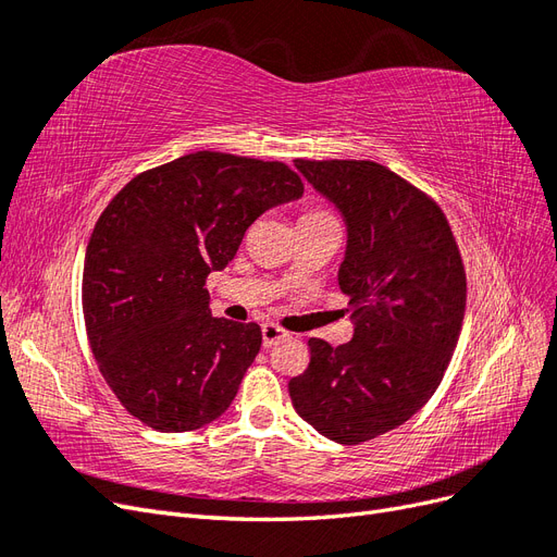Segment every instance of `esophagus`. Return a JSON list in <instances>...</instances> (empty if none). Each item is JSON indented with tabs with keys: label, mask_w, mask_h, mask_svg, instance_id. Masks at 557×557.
I'll return each mask as SVG.
<instances>
[{
	"label": "esophagus",
	"mask_w": 557,
	"mask_h": 557,
	"mask_svg": "<svg viewBox=\"0 0 557 557\" xmlns=\"http://www.w3.org/2000/svg\"><path fill=\"white\" fill-rule=\"evenodd\" d=\"M285 336H288V332H285V330H281L278 325H272V323H267V325H262V344H264V348H269V346H274L276 342L285 339Z\"/></svg>",
	"instance_id": "34e87169"
}]
</instances>
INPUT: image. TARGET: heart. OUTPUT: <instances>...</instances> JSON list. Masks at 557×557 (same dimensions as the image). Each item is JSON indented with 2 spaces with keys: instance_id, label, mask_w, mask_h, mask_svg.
I'll list each match as a JSON object with an SVG mask.
<instances>
[{
  "instance_id": "obj_1",
  "label": "heart",
  "mask_w": 557,
  "mask_h": 557,
  "mask_svg": "<svg viewBox=\"0 0 557 557\" xmlns=\"http://www.w3.org/2000/svg\"><path fill=\"white\" fill-rule=\"evenodd\" d=\"M325 218H332V215H327L325 211H307L299 221H325Z\"/></svg>"
}]
</instances>
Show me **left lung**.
I'll return each mask as SVG.
<instances>
[{"label":"left lung","mask_w":557,"mask_h":557,"mask_svg":"<svg viewBox=\"0 0 557 557\" xmlns=\"http://www.w3.org/2000/svg\"><path fill=\"white\" fill-rule=\"evenodd\" d=\"M342 213L339 288L352 339H311V362L290 379L295 411L336 444L391 432L425 407L458 344L467 278L458 244L434 201L369 160H295Z\"/></svg>","instance_id":"1"}]
</instances>
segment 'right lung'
<instances>
[{
  "label": "right lung",
  "mask_w": 557,
  "mask_h": 557,
  "mask_svg": "<svg viewBox=\"0 0 557 557\" xmlns=\"http://www.w3.org/2000/svg\"><path fill=\"white\" fill-rule=\"evenodd\" d=\"M301 193L283 162L199 150L111 199L86 248L83 318L99 372L134 418L190 432L227 411L262 332L211 315L207 276L264 211Z\"/></svg>",
  "instance_id": "right-lung-1"
}]
</instances>
